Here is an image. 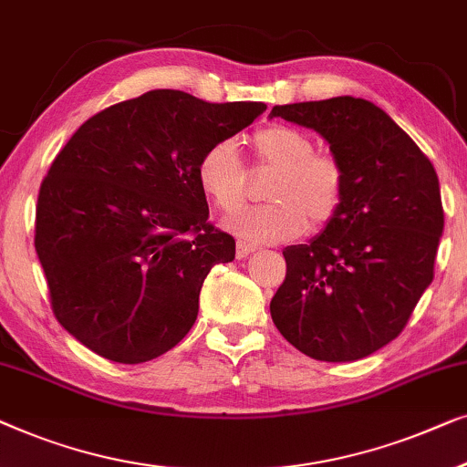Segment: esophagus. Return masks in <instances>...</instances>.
I'll use <instances>...</instances> for the list:
<instances>
[{"instance_id":"1","label":"esophagus","mask_w":467,"mask_h":467,"mask_svg":"<svg viewBox=\"0 0 467 467\" xmlns=\"http://www.w3.org/2000/svg\"><path fill=\"white\" fill-rule=\"evenodd\" d=\"M255 252V245L252 243H245V241H236V258L239 260H245L249 254Z\"/></svg>"}]
</instances>
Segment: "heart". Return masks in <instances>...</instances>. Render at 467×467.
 <instances>
[{
	"mask_svg": "<svg viewBox=\"0 0 467 467\" xmlns=\"http://www.w3.org/2000/svg\"><path fill=\"white\" fill-rule=\"evenodd\" d=\"M252 146L260 165L275 169L265 188L271 202L228 215V231L252 243H279L305 233L308 220L313 228H321L338 213L345 196L343 167L332 156L315 152L306 133L273 124L254 135ZM196 182L218 209L241 207L247 177L234 141H215L201 154Z\"/></svg>",
	"mask_w": 467,
	"mask_h": 467,
	"instance_id": "heart-1",
	"label": "heart"
}]
</instances>
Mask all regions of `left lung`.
Here are the masks:
<instances>
[{"instance_id":"obj_1","label":"left lung","mask_w":467,"mask_h":467,"mask_svg":"<svg viewBox=\"0 0 467 467\" xmlns=\"http://www.w3.org/2000/svg\"><path fill=\"white\" fill-rule=\"evenodd\" d=\"M275 116L324 137L343 167L345 196L324 231L284 249L271 317L305 356L356 362L404 330L431 284L444 228L436 169L366 99L275 105Z\"/></svg>"}]
</instances>
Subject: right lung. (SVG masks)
I'll return each instance as SVG.
<instances>
[{"mask_svg": "<svg viewBox=\"0 0 467 467\" xmlns=\"http://www.w3.org/2000/svg\"><path fill=\"white\" fill-rule=\"evenodd\" d=\"M265 109L162 88L71 135L36 209L52 311L71 337L118 364L150 362L186 337L212 266L234 260L233 236L207 224L196 165Z\"/></svg>", "mask_w": 467, "mask_h": 467, "instance_id": "1", "label": "right lung"}]
</instances>
